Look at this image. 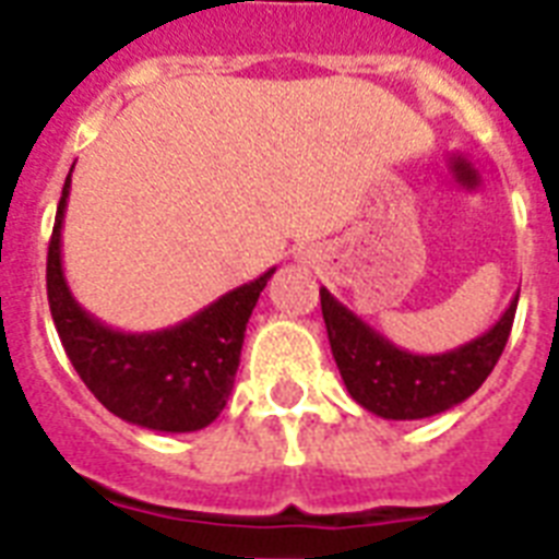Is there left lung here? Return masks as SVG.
Listing matches in <instances>:
<instances>
[{
	"label": "left lung",
	"mask_w": 559,
	"mask_h": 559,
	"mask_svg": "<svg viewBox=\"0 0 559 559\" xmlns=\"http://www.w3.org/2000/svg\"><path fill=\"white\" fill-rule=\"evenodd\" d=\"M319 296L333 359L345 389L359 406L385 420L441 415L478 391L502 357L520 301V296H513L502 319L490 331L459 348L447 354H412L373 331L371 324L362 322L324 287L319 289Z\"/></svg>",
	"instance_id": "8db88e82"
}]
</instances>
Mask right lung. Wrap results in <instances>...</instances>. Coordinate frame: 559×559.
I'll return each instance as SVG.
<instances>
[{"instance_id": "add662e5", "label": "right lung", "mask_w": 559, "mask_h": 559, "mask_svg": "<svg viewBox=\"0 0 559 559\" xmlns=\"http://www.w3.org/2000/svg\"><path fill=\"white\" fill-rule=\"evenodd\" d=\"M72 174L48 243V307L66 357L86 389L127 424L153 432H197L226 408L240 366L246 324L272 270L162 331L124 333L86 313L63 275V217Z\"/></svg>"}]
</instances>
